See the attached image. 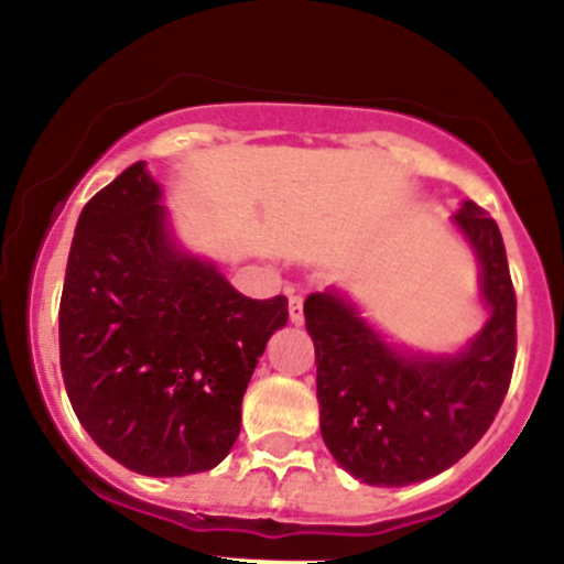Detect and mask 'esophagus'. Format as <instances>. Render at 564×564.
Masks as SVG:
<instances>
[{"label":"esophagus","instance_id":"obj_1","mask_svg":"<svg viewBox=\"0 0 564 564\" xmlns=\"http://www.w3.org/2000/svg\"><path fill=\"white\" fill-rule=\"evenodd\" d=\"M289 318H292V324H303L305 322L303 297H300V294H292V297H289Z\"/></svg>","mask_w":564,"mask_h":564}]
</instances>
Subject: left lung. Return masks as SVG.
<instances>
[{
    "label": "left lung",
    "mask_w": 564,
    "mask_h": 564,
    "mask_svg": "<svg viewBox=\"0 0 564 564\" xmlns=\"http://www.w3.org/2000/svg\"><path fill=\"white\" fill-rule=\"evenodd\" d=\"M453 220L482 267L491 318L453 357L401 355L333 292L305 300L316 349L322 440L368 486H409L460 460L497 417L516 362V292L491 215L464 202Z\"/></svg>",
    "instance_id": "obj_1"
}]
</instances>
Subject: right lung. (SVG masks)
<instances>
[{"instance_id": "add662e5", "label": "right lung", "mask_w": 564, "mask_h": 564, "mask_svg": "<svg viewBox=\"0 0 564 564\" xmlns=\"http://www.w3.org/2000/svg\"><path fill=\"white\" fill-rule=\"evenodd\" d=\"M161 187L124 169L82 209L59 303V366L73 412L139 475L207 471L240 436L242 395L283 294L250 300L176 250Z\"/></svg>"}]
</instances>
